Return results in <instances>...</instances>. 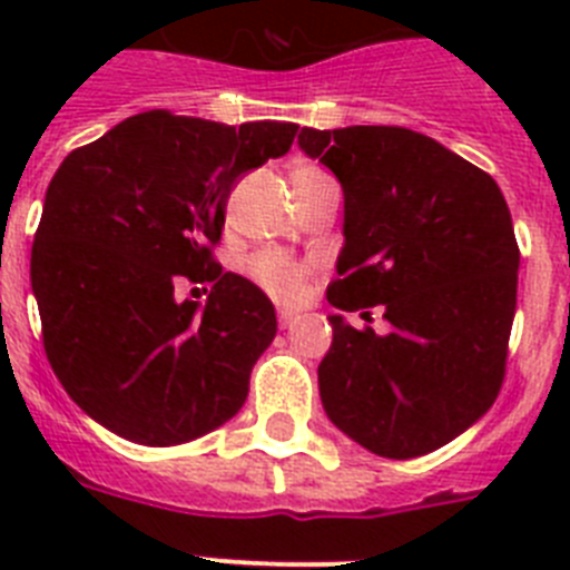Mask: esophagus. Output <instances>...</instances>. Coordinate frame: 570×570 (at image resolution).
<instances>
[{
  "mask_svg": "<svg viewBox=\"0 0 570 570\" xmlns=\"http://www.w3.org/2000/svg\"><path fill=\"white\" fill-rule=\"evenodd\" d=\"M276 320H279V328H282V331H285V328H294L296 314H294V311H279V316H276Z\"/></svg>",
  "mask_w": 570,
  "mask_h": 570,
  "instance_id": "1",
  "label": "esophagus"
}]
</instances>
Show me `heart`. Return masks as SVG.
Listing matches in <instances>:
<instances>
[{
	"instance_id": "obj_1",
	"label": "heart",
	"mask_w": 570,
	"mask_h": 570,
	"mask_svg": "<svg viewBox=\"0 0 570 570\" xmlns=\"http://www.w3.org/2000/svg\"><path fill=\"white\" fill-rule=\"evenodd\" d=\"M322 179H331V176L311 163H299L291 168V188L294 190L308 188V185L322 183ZM248 274L265 294H271L279 302L299 299L302 291H305V268L296 259H291V256L279 254V250H262V254H256L248 262Z\"/></svg>"
}]
</instances>
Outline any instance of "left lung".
<instances>
[{"mask_svg": "<svg viewBox=\"0 0 570 570\" xmlns=\"http://www.w3.org/2000/svg\"><path fill=\"white\" fill-rule=\"evenodd\" d=\"M299 148L345 194L328 302L382 305L391 325L380 336L328 316L322 407L371 454H431L485 414L505 376L520 271L505 196L485 170L407 128H302Z\"/></svg>", "mask_w": 570, "mask_h": 570, "instance_id": "obj_1", "label": "left lung"}]
</instances>
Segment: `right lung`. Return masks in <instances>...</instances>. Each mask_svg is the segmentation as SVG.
<instances>
[{"instance_id": "add662e5", "label": "right lung", "mask_w": 570, "mask_h": 570, "mask_svg": "<svg viewBox=\"0 0 570 570\" xmlns=\"http://www.w3.org/2000/svg\"><path fill=\"white\" fill-rule=\"evenodd\" d=\"M296 128L145 110L50 179L30 250L45 354L70 400L116 436L183 445L248 400L276 311L210 248L236 179L288 154ZM183 275L215 282L205 309L175 302Z\"/></svg>"}]
</instances>
